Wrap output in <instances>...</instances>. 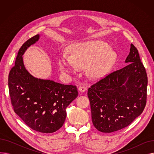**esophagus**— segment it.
Listing matches in <instances>:
<instances>
[{"label":"esophagus","instance_id":"34e87169","mask_svg":"<svg viewBox=\"0 0 154 154\" xmlns=\"http://www.w3.org/2000/svg\"><path fill=\"white\" fill-rule=\"evenodd\" d=\"M86 90V87L85 85H80L79 87V92H85Z\"/></svg>","mask_w":154,"mask_h":154}]
</instances>
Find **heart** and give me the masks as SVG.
I'll use <instances>...</instances> for the list:
<instances>
[{
	"mask_svg": "<svg viewBox=\"0 0 154 154\" xmlns=\"http://www.w3.org/2000/svg\"><path fill=\"white\" fill-rule=\"evenodd\" d=\"M110 47L99 40L75 43L70 47L69 57L63 55L58 60L62 71L73 72L75 66L87 67V75L92 79H99L107 75L116 60V55Z\"/></svg>",
	"mask_w": 154,
	"mask_h": 154,
	"instance_id": "b5f03b06",
	"label": "heart"
}]
</instances>
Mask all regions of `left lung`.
Listing matches in <instances>:
<instances>
[{
	"label": "left lung",
	"instance_id": "1",
	"mask_svg": "<svg viewBox=\"0 0 154 154\" xmlns=\"http://www.w3.org/2000/svg\"><path fill=\"white\" fill-rule=\"evenodd\" d=\"M127 66L88 88L92 120L102 132L121 130L139 116L147 102V75L138 50L131 44Z\"/></svg>",
	"mask_w": 154,
	"mask_h": 154
}]
</instances>
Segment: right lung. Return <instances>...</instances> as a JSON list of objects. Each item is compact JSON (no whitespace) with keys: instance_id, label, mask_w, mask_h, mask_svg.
Segmentation results:
<instances>
[{"instance_id":"add662e5","label":"right lung","mask_w":154,"mask_h":154,"mask_svg":"<svg viewBox=\"0 0 154 154\" xmlns=\"http://www.w3.org/2000/svg\"><path fill=\"white\" fill-rule=\"evenodd\" d=\"M39 38L37 34L24 43L18 52L8 79L14 110L33 130L52 133L63 125L66 107L78 95L75 85L35 78L24 67L22 55Z\"/></svg>"}]
</instances>
